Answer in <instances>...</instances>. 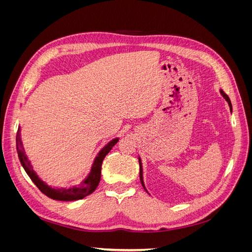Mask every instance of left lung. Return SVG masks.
Instances as JSON below:
<instances>
[{
  "label": "left lung",
  "instance_id": "obj_1",
  "mask_svg": "<svg viewBox=\"0 0 252 252\" xmlns=\"http://www.w3.org/2000/svg\"><path fill=\"white\" fill-rule=\"evenodd\" d=\"M220 94L223 95V97L225 98V100L227 101L228 105H229V108H230V110L232 111V105H231V102H230V98H229V96H228L222 89H220ZM139 163H140V180H141V183H142V186H143V187H144V189L146 190V191H147V189H146V187H145V184H144V180H143V166H142V161H141L140 157H139Z\"/></svg>",
  "mask_w": 252,
  "mask_h": 252
}]
</instances>
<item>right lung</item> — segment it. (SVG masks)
Wrapping results in <instances>:
<instances>
[{
	"label": "right lung",
	"mask_w": 252,
	"mask_h": 252,
	"mask_svg": "<svg viewBox=\"0 0 252 252\" xmlns=\"http://www.w3.org/2000/svg\"><path fill=\"white\" fill-rule=\"evenodd\" d=\"M118 141H119V138H116L111 140L108 144H106L95 157L93 166H91L90 172L88 173L87 177L84 179V181L79 186H73L70 188H63V187L53 188L47 185L46 183L39 178V175L35 173L32 164H30V161L26 157L24 148H23V143L21 140V134H20V127L17 132V151H18V156L23 168L25 169L28 177L32 179V181L34 183L35 186L39 188L45 195H47L52 200L69 202V201L82 200L84 197H86L87 195L93 193L96 189L98 183H100V180H101V169H102L103 159L105 158L106 156H107L108 152L112 149L114 145L118 143Z\"/></svg>",
	"instance_id": "1"
}]
</instances>
